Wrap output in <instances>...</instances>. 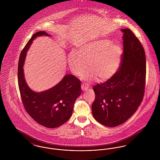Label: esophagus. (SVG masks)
Returning a JSON list of instances; mask_svg holds the SVG:
<instances>
[{
	"label": "esophagus",
	"instance_id": "34e87169",
	"mask_svg": "<svg viewBox=\"0 0 160 160\" xmlns=\"http://www.w3.org/2000/svg\"><path fill=\"white\" fill-rule=\"evenodd\" d=\"M82 89L83 91H88V88L83 84H82Z\"/></svg>",
	"mask_w": 160,
	"mask_h": 160
}]
</instances>
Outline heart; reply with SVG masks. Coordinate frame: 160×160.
Masks as SVG:
<instances>
[{
    "label": "heart",
    "mask_w": 160,
    "mask_h": 160,
    "mask_svg": "<svg viewBox=\"0 0 160 160\" xmlns=\"http://www.w3.org/2000/svg\"><path fill=\"white\" fill-rule=\"evenodd\" d=\"M122 48L120 44L112 43L108 39H100L80 46L76 51H71L68 56L71 71L76 75H80L86 68H89L83 75L85 80L92 81L96 78L104 82L113 76L120 65Z\"/></svg>",
    "instance_id": "obj_1"
}]
</instances>
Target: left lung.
I'll use <instances>...</instances> for the list:
<instances>
[{
    "instance_id": "obj_1",
    "label": "left lung",
    "mask_w": 160,
    "mask_h": 160,
    "mask_svg": "<svg viewBox=\"0 0 160 160\" xmlns=\"http://www.w3.org/2000/svg\"><path fill=\"white\" fill-rule=\"evenodd\" d=\"M121 31L123 41L121 66L105 83L93 87V116L108 127L118 126L131 117L141 104L145 92V50L130 29Z\"/></svg>"
}]
</instances>
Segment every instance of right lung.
Listing matches in <instances>:
<instances>
[{
    "mask_svg": "<svg viewBox=\"0 0 160 160\" xmlns=\"http://www.w3.org/2000/svg\"><path fill=\"white\" fill-rule=\"evenodd\" d=\"M50 37L45 31L33 34L23 48L18 62V83L23 105L26 112L39 124L50 128L60 127L68 121L77 98L81 95V82L77 77L65 75L59 83L47 90L37 92L26 83L24 65L33 41L39 37Z\"/></svg>",
    "mask_w": 160,
    "mask_h": 160,
    "instance_id": "add662e5",
    "label": "right lung"
}]
</instances>
